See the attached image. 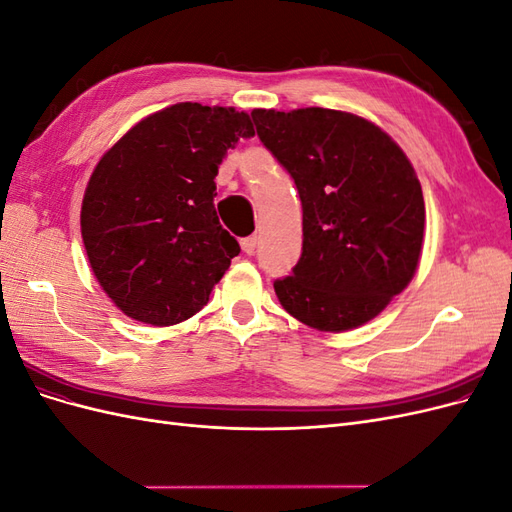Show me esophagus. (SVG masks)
I'll return each instance as SVG.
<instances>
[{"label":"esophagus","mask_w":512,"mask_h":512,"mask_svg":"<svg viewBox=\"0 0 512 512\" xmlns=\"http://www.w3.org/2000/svg\"><path fill=\"white\" fill-rule=\"evenodd\" d=\"M241 250H243L245 254H254V250H256V237H245V239H241Z\"/></svg>","instance_id":"1"}]
</instances>
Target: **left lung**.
I'll list each match as a JSON object with an SVG mask.
<instances>
[{"instance_id": "obj_1", "label": "left lung", "mask_w": 512, "mask_h": 512, "mask_svg": "<svg viewBox=\"0 0 512 512\" xmlns=\"http://www.w3.org/2000/svg\"><path fill=\"white\" fill-rule=\"evenodd\" d=\"M252 117L303 205V254L273 284L277 299L316 331L363 327L412 282L421 260L425 200L414 166L354 113L254 108Z\"/></svg>"}]
</instances>
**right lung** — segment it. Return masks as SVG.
Segmentation results:
<instances>
[{"label": "right lung", "instance_id": "1", "mask_svg": "<svg viewBox=\"0 0 512 512\" xmlns=\"http://www.w3.org/2000/svg\"><path fill=\"white\" fill-rule=\"evenodd\" d=\"M252 119L232 106L179 102L151 113L91 173L81 235L98 284L151 327L192 318L239 254L213 207L215 175Z\"/></svg>", "mask_w": 512, "mask_h": 512}]
</instances>
